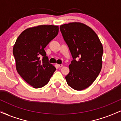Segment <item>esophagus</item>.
Returning <instances> with one entry per match:
<instances>
[{
	"label": "esophagus",
	"mask_w": 121,
	"mask_h": 121,
	"mask_svg": "<svg viewBox=\"0 0 121 121\" xmlns=\"http://www.w3.org/2000/svg\"><path fill=\"white\" fill-rule=\"evenodd\" d=\"M57 66L59 68H61L63 66V65L62 64H57Z\"/></svg>",
	"instance_id": "esophagus-1"
}]
</instances>
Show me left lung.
<instances>
[{
  "mask_svg": "<svg viewBox=\"0 0 121 121\" xmlns=\"http://www.w3.org/2000/svg\"><path fill=\"white\" fill-rule=\"evenodd\" d=\"M60 29L73 57L66 81L73 89L84 90L93 84L100 73L103 47L95 32L83 23L65 24Z\"/></svg>",
  "mask_w": 121,
  "mask_h": 121,
  "instance_id": "8db88e82",
  "label": "left lung"
}]
</instances>
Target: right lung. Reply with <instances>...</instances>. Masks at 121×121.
Here are the masks:
<instances>
[{"label":"right lung","mask_w":121,"mask_h":121,"mask_svg":"<svg viewBox=\"0 0 121 121\" xmlns=\"http://www.w3.org/2000/svg\"><path fill=\"white\" fill-rule=\"evenodd\" d=\"M58 33L59 26L41 25L26 29L15 42L13 55L16 70L23 80L34 88L48 84L56 70V68L48 62L44 48Z\"/></svg>","instance_id":"1"}]
</instances>
